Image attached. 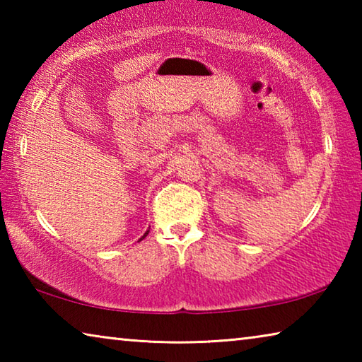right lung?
<instances>
[{"label":"right lung","instance_id":"add662e5","mask_svg":"<svg viewBox=\"0 0 362 362\" xmlns=\"http://www.w3.org/2000/svg\"><path fill=\"white\" fill-rule=\"evenodd\" d=\"M146 235H148V231H146V233H145V236H146Z\"/></svg>","mask_w":362,"mask_h":362}]
</instances>
